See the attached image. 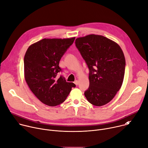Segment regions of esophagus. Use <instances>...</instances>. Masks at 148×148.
<instances>
[{
	"label": "esophagus",
	"instance_id": "34e87169",
	"mask_svg": "<svg viewBox=\"0 0 148 148\" xmlns=\"http://www.w3.org/2000/svg\"><path fill=\"white\" fill-rule=\"evenodd\" d=\"M74 84H75V86H78V81H77V80H75V81H74Z\"/></svg>",
	"mask_w": 148,
	"mask_h": 148
}]
</instances>
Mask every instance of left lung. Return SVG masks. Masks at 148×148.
I'll return each mask as SVG.
<instances>
[{
  "instance_id": "1",
  "label": "left lung",
  "mask_w": 148,
  "mask_h": 148,
  "mask_svg": "<svg viewBox=\"0 0 148 148\" xmlns=\"http://www.w3.org/2000/svg\"><path fill=\"white\" fill-rule=\"evenodd\" d=\"M75 44L89 69L90 86L84 95L95 106L107 104L123 82L126 64L121 48L111 40L95 34L77 38Z\"/></svg>"
}]
</instances>
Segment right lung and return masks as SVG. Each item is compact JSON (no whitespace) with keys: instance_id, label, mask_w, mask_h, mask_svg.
Masks as SVG:
<instances>
[{"instance_id":"right-lung-1","label":"right lung","mask_w":148,"mask_h":148,"mask_svg":"<svg viewBox=\"0 0 148 148\" xmlns=\"http://www.w3.org/2000/svg\"><path fill=\"white\" fill-rule=\"evenodd\" d=\"M71 38H44L32 45L24 58L26 81L30 90L43 103L54 107L64 102L71 88L75 87L62 75L59 62L73 45Z\"/></svg>"}]
</instances>
